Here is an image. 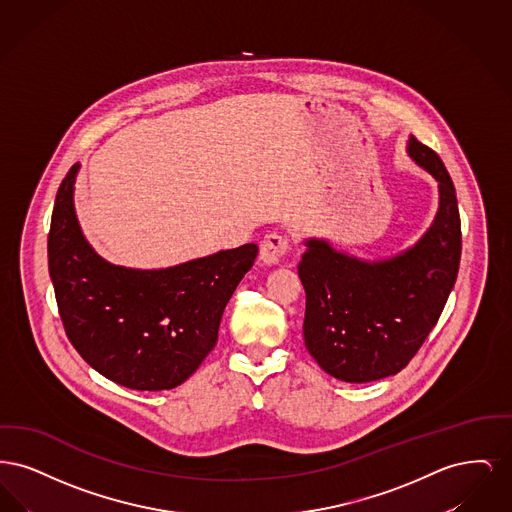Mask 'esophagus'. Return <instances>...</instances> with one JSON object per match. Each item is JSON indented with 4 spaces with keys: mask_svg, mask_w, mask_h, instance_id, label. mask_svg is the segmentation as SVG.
<instances>
[{
    "mask_svg": "<svg viewBox=\"0 0 512 512\" xmlns=\"http://www.w3.org/2000/svg\"><path fill=\"white\" fill-rule=\"evenodd\" d=\"M290 249V238L278 232L268 234L261 244V261L265 265H278Z\"/></svg>",
    "mask_w": 512,
    "mask_h": 512,
    "instance_id": "1",
    "label": "esophagus"
}]
</instances>
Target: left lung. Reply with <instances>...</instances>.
Returning a JSON list of instances; mask_svg holds the SVG:
<instances>
[{
  "label": "left lung",
  "mask_w": 512,
  "mask_h": 512,
  "mask_svg": "<svg viewBox=\"0 0 512 512\" xmlns=\"http://www.w3.org/2000/svg\"><path fill=\"white\" fill-rule=\"evenodd\" d=\"M409 155L439 182L434 224L405 253L366 263L309 240L299 263L305 288V347L330 376L365 384L411 363L436 326L461 263V217L438 153L414 136Z\"/></svg>",
  "instance_id": "1"
}]
</instances>
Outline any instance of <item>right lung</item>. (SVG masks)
<instances>
[{
	"label": "right lung",
	"instance_id": "right-lung-1",
	"mask_svg": "<svg viewBox=\"0 0 512 512\" xmlns=\"http://www.w3.org/2000/svg\"><path fill=\"white\" fill-rule=\"evenodd\" d=\"M76 172L73 165L59 186L48 234L49 276L67 338L88 365L124 388L172 390L215 347L224 307L259 247L163 270L109 265L80 232Z\"/></svg>",
	"mask_w": 512,
	"mask_h": 512
}]
</instances>
